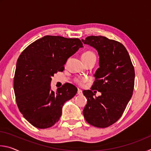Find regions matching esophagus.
Returning a JSON list of instances; mask_svg holds the SVG:
<instances>
[{
	"mask_svg": "<svg viewBox=\"0 0 151 151\" xmlns=\"http://www.w3.org/2000/svg\"><path fill=\"white\" fill-rule=\"evenodd\" d=\"M77 94H78V95H82V94H83V91L80 90V89H78Z\"/></svg>",
	"mask_w": 151,
	"mask_h": 151,
	"instance_id": "esophagus-1",
	"label": "esophagus"
}]
</instances>
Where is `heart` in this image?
<instances>
[{
    "instance_id": "obj_1",
    "label": "heart",
    "mask_w": 151,
    "mask_h": 151,
    "mask_svg": "<svg viewBox=\"0 0 151 151\" xmlns=\"http://www.w3.org/2000/svg\"><path fill=\"white\" fill-rule=\"evenodd\" d=\"M93 57H96L95 55H94V53L92 52V51L90 50H88V51H86L83 53V55H82V59L83 60V61H85L86 60H88L90 59V58H93ZM86 78H75V83L76 84H78V85H83L84 83H85L86 82Z\"/></svg>"
}]
</instances>
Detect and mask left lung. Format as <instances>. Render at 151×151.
<instances>
[{"instance_id": "left-lung-1", "label": "left lung", "mask_w": 151, "mask_h": 151, "mask_svg": "<svg viewBox=\"0 0 151 151\" xmlns=\"http://www.w3.org/2000/svg\"><path fill=\"white\" fill-rule=\"evenodd\" d=\"M82 41L98 51L100 66L91 90L83 91L87 99L83 115L94 127H108L121 118L133 93L134 66L126 48L116 40L89 36ZM93 90L101 95L94 97Z\"/></svg>"}]
</instances>
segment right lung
<instances>
[{"instance_id": "add662e5", "label": "right lung", "mask_w": 151, "mask_h": 151, "mask_svg": "<svg viewBox=\"0 0 151 151\" xmlns=\"http://www.w3.org/2000/svg\"><path fill=\"white\" fill-rule=\"evenodd\" d=\"M83 47L78 39L45 36L22 51L17 60L14 91L20 112L33 126L47 129L58 121L66 101L77 93L65 83L55 93L50 90L51 76L62 72L68 58Z\"/></svg>"}]
</instances>
